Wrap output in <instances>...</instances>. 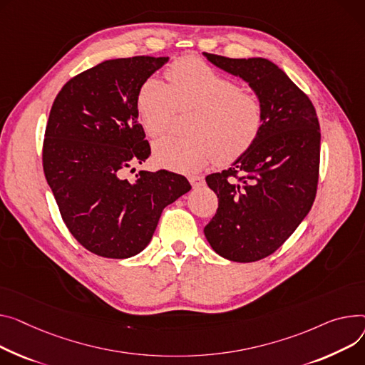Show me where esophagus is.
I'll use <instances>...</instances> for the list:
<instances>
[{
	"label": "esophagus",
	"instance_id": "obj_1",
	"mask_svg": "<svg viewBox=\"0 0 365 365\" xmlns=\"http://www.w3.org/2000/svg\"><path fill=\"white\" fill-rule=\"evenodd\" d=\"M189 182H190V185L193 186V187H200V186H202L204 185V178L202 176H200V175H190L189 176Z\"/></svg>",
	"mask_w": 365,
	"mask_h": 365
}]
</instances>
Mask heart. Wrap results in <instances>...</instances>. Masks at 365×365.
I'll return each mask as SVG.
<instances>
[{"label":"heart","instance_id":"1","mask_svg":"<svg viewBox=\"0 0 365 365\" xmlns=\"http://www.w3.org/2000/svg\"><path fill=\"white\" fill-rule=\"evenodd\" d=\"M168 85L148 79L139 88L136 110L148 136L158 138L178 110H195L190 136H167L154 143L157 164L192 172L215 157L227 164L251 148L264 126V106L254 92L215 71L197 57H183L165 71Z\"/></svg>","mask_w":365,"mask_h":365}]
</instances>
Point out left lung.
<instances>
[{
	"instance_id": "obj_1",
	"label": "left lung",
	"mask_w": 365,
	"mask_h": 365,
	"mask_svg": "<svg viewBox=\"0 0 365 365\" xmlns=\"http://www.w3.org/2000/svg\"><path fill=\"white\" fill-rule=\"evenodd\" d=\"M248 82L264 106V126L227 170L205 178L218 208L204 233L223 258L252 262L272 255L309 212L317 193L320 125L308 96L274 63L204 53Z\"/></svg>"
}]
</instances>
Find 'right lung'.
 <instances>
[{
    "label": "right lung",
    "instance_id": "obj_1",
    "mask_svg": "<svg viewBox=\"0 0 365 365\" xmlns=\"http://www.w3.org/2000/svg\"><path fill=\"white\" fill-rule=\"evenodd\" d=\"M167 61L148 56L103 61L71 78L51 107L43 173L67 229L92 254L118 259L139 254L163 210L190 190L185 176L168 170L125 178L151 155L136 96Z\"/></svg>",
    "mask_w": 365,
    "mask_h": 365
}]
</instances>
